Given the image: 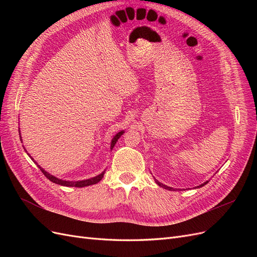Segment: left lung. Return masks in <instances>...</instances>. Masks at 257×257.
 I'll use <instances>...</instances> for the list:
<instances>
[{"mask_svg": "<svg viewBox=\"0 0 257 257\" xmlns=\"http://www.w3.org/2000/svg\"><path fill=\"white\" fill-rule=\"evenodd\" d=\"M155 182H157V184H159L160 186H162V188H164V189H166V190H169V191H173L174 189L173 188H170V186H167V185H165V184H163V183H161V182H159L158 180H155ZM208 183V181H206L205 183H203V184H200L199 186H197V188H201V186H204L205 184H207Z\"/></svg>", "mask_w": 257, "mask_h": 257, "instance_id": "8db88e82", "label": "left lung"}]
</instances>
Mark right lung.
Instances as JSON below:
<instances>
[{"instance_id":"1","label":"right lung","mask_w":257,"mask_h":257,"mask_svg":"<svg viewBox=\"0 0 257 257\" xmlns=\"http://www.w3.org/2000/svg\"><path fill=\"white\" fill-rule=\"evenodd\" d=\"M123 133H124V131H121V132H119L118 134L114 135V137L112 138V141H111V146H110V149H111V150H112V148L114 147V145L116 144V142H118V139L121 137V135H123ZM20 141H22V139H20ZM30 158L33 160L32 157H30ZM33 161H34V160H33ZM34 163H36V162H34ZM36 164H37V163H36ZM37 166H38V168H40V169L42 170V173L45 175V177H47L51 182L56 183V184L63 185V186H75V188H83V186H89V185H92V184H95V183H97V182H99L100 180H102L103 177H104V174H105V170H104V172H103L102 174H99V175H97V176H95V177H93V178L87 179V180H81V181H66V180H62V179H59V178H57V177H54V176L50 175L49 173L46 172V170H45L44 168H42L40 165H37Z\"/></svg>"}]
</instances>
